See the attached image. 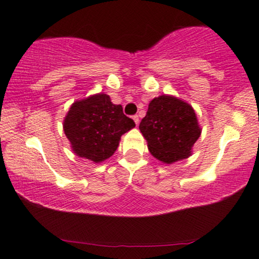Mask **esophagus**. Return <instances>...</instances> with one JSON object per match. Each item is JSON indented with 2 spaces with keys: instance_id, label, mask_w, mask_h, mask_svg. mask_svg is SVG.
I'll use <instances>...</instances> for the list:
<instances>
[{
  "instance_id": "34e87169",
  "label": "esophagus",
  "mask_w": 259,
  "mask_h": 259,
  "mask_svg": "<svg viewBox=\"0 0 259 259\" xmlns=\"http://www.w3.org/2000/svg\"><path fill=\"white\" fill-rule=\"evenodd\" d=\"M133 119H134V122L136 123V125H139L140 118H139V116H137V114H135V116H133Z\"/></svg>"
}]
</instances>
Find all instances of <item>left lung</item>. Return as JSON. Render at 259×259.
Listing matches in <instances>:
<instances>
[{"label":"left lung","mask_w":259,"mask_h":259,"mask_svg":"<svg viewBox=\"0 0 259 259\" xmlns=\"http://www.w3.org/2000/svg\"><path fill=\"white\" fill-rule=\"evenodd\" d=\"M139 127L148 142L149 152L166 163L188 158L201 135L194 109L169 96L150 101Z\"/></svg>","instance_id":"1"}]
</instances>
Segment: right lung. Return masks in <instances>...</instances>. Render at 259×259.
Wrapping results in <instances>:
<instances>
[{"label":"right lung","mask_w":259,"mask_h":259,"mask_svg":"<svg viewBox=\"0 0 259 259\" xmlns=\"http://www.w3.org/2000/svg\"><path fill=\"white\" fill-rule=\"evenodd\" d=\"M135 126L106 94H96L71 105L64 119V133L78 156L94 162L109 159L118 148L120 136Z\"/></svg>","instance_id":"right-lung-1"}]
</instances>
